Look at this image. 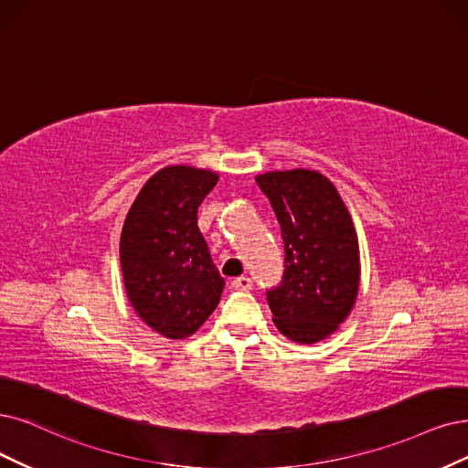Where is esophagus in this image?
<instances>
[{"label": "esophagus", "mask_w": 468, "mask_h": 468, "mask_svg": "<svg viewBox=\"0 0 468 468\" xmlns=\"http://www.w3.org/2000/svg\"><path fill=\"white\" fill-rule=\"evenodd\" d=\"M231 287L237 291H249L252 287V280L247 278V275H240V278H235L231 282Z\"/></svg>", "instance_id": "obj_1"}]
</instances>
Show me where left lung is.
Wrapping results in <instances>:
<instances>
[{
    "mask_svg": "<svg viewBox=\"0 0 468 468\" xmlns=\"http://www.w3.org/2000/svg\"><path fill=\"white\" fill-rule=\"evenodd\" d=\"M282 225L285 271L268 291L273 324L291 341L330 337L347 320L360 285L358 237L334 183L314 169L256 177Z\"/></svg>",
    "mask_w": 468,
    "mask_h": 468,
    "instance_id": "8db88e82",
    "label": "left lung"
}]
</instances>
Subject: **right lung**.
Masks as SVG:
<instances>
[{
  "label": "right lung",
  "mask_w": 468,
  "mask_h": 468,
  "mask_svg": "<svg viewBox=\"0 0 468 468\" xmlns=\"http://www.w3.org/2000/svg\"><path fill=\"white\" fill-rule=\"evenodd\" d=\"M219 176L167 165L144 183L125 218L119 261L134 313L167 339L193 335L221 297L225 280L212 262L197 216Z\"/></svg>",
  "instance_id": "obj_1"
}]
</instances>
